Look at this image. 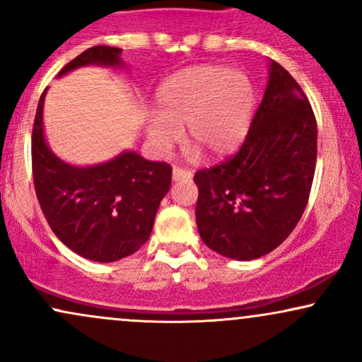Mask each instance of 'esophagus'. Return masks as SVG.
<instances>
[{"label":"esophagus","instance_id":"34e87169","mask_svg":"<svg viewBox=\"0 0 362 362\" xmlns=\"http://www.w3.org/2000/svg\"><path fill=\"white\" fill-rule=\"evenodd\" d=\"M172 178L173 182H178V180H190L192 178V172H189V170H184V168H178L175 167L172 172Z\"/></svg>","mask_w":362,"mask_h":362}]
</instances>
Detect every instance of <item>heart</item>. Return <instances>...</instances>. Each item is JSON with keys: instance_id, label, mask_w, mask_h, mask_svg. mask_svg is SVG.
I'll use <instances>...</instances> for the list:
<instances>
[{"instance_id": "heart-1", "label": "heart", "mask_w": 362, "mask_h": 362, "mask_svg": "<svg viewBox=\"0 0 362 362\" xmlns=\"http://www.w3.org/2000/svg\"><path fill=\"white\" fill-rule=\"evenodd\" d=\"M158 115L146 124L149 143L168 151L185 138L195 146L190 156L206 149L219 158L242 146L252 126L255 86L243 69L204 64L182 69L160 83L156 90Z\"/></svg>"}]
</instances>
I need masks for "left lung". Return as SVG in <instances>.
Segmentation results:
<instances>
[{
    "mask_svg": "<svg viewBox=\"0 0 362 362\" xmlns=\"http://www.w3.org/2000/svg\"><path fill=\"white\" fill-rule=\"evenodd\" d=\"M317 163V120L296 80L269 61V80L233 158L195 173V219L211 250L255 260L277 248L305 213Z\"/></svg>",
    "mask_w": 362,
    "mask_h": 362,
    "instance_id": "8db88e82",
    "label": "left lung"
}]
</instances>
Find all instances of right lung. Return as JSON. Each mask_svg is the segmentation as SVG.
I'll return each instance as SVG.
<instances>
[{"instance_id": "obj_1", "label": "right lung", "mask_w": 362, "mask_h": 362, "mask_svg": "<svg viewBox=\"0 0 362 362\" xmlns=\"http://www.w3.org/2000/svg\"><path fill=\"white\" fill-rule=\"evenodd\" d=\"M122 49L95 45L69 61L57 78L85 66L126 68ZM44 91L32 132V168L40 209L54 235L74 253L109 264L138 252L151 235L172 168L126 149L105 163L76 167L61 160L44 132Z\"/></svg>"}]
</instances>
